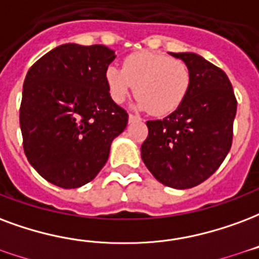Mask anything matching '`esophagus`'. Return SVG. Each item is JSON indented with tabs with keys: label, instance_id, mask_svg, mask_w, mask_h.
Returning a JSON list of instances; mask_svg holds the SVG:
<instances>
[{
	"label": "esophagus",
	"instance_id": "obj_1",
	"mask_svg": "<svg viewBox=\"0 0 259 259\" xmlns=\"http://www.w3.org/2000/svg\"><path fill=\"white\" fill-rule=\"evenodd\" d=\"M141 118L137 116V115H133V114H129V122H140Z\"/></svg>",
	"mask_w": 259,
	"mask_h": 259
}]
</instances>
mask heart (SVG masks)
I'll return each mask as SVG.
<instances>
[{"instance_id": "b5f03b06", "label": "heart", "mask_w": 259, "mask_h": 259, "mask_svg": "<svg viewBox=\"0 0 259 259\" xmlns=\"http://www.w3.org/2000/svg\"><path fill=\"white\" fill-rule=\"evenodd\" d=\"M105 79L115 103L122 104L136 86L140 108L163 116L183 104L192 78L189 67L183 60L164 53L143 51L124 57L122 67H108Z\"/></svg>"}]
</instances>
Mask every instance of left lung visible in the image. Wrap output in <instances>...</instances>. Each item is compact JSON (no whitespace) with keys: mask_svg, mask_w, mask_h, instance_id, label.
<instances>
[{"mask_svg":"<svg viewBox=\"0 0 259 259\" xmlns=\"http://www.w3.org/2000/svg\"><path fill=\"white\" fill-rule=\"evenodd\" d=\"M191 70V88L177 110L148 120L141 158L159 183L196 187L215 173L232 147L237 101L227 74L196 53H170Z\"/></svg>","mask_w":259,"mask_h":259,"instance_id":"obj_1","label":"left lung"}]
</instances>
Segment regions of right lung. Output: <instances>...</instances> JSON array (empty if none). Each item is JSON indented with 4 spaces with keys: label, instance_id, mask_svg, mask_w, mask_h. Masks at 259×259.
<instances>
[{
    "label": "right lung",
    "instance_id": "obj_1",
    "mask_svg": "<svg viewBox=\"0 0 259 259\" xmlns=\"http://www.w3.org/2000/svg\"><path fill=\"white\" fill-rule=\"evenodd\" d=\"M115 59L104 45L66 44L28 70L20 103L23 149L39 176L78 188L99 174L127 112L111 99L105 71Z\"/></svg>",
    "mask_w": 259,
    "mask_h": 259
}]
</instances>
